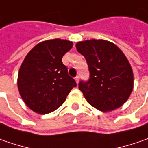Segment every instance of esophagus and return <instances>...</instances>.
<instances>
[{
	"label": "esophagus",
	"mask_w": 148,
	"mask_h": 148,
	"mask_svg": "<svg viewBox=\"0 0 148 148\" xmlns=\"http://www.w3.org/2000/svg\"><path fill=\"white\" fill-rule=\"evenodd\" d=\"M79 79H80V77H79V76H77V77H75V80H76L77 83L79 82Z\"/></svg>",
	"instance_id": "34e87169"
}]
</instances>
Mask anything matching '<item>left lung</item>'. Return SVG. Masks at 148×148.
<instances>
[{
    "label": "left lung",
    "mask_w": 148,
    "mask_h": 148,
    "mask_svg": "<svg viewBox=\"0 0 148 148\" xmlns=\"http://www.w3.org/2000/svg\"><path fill=\"white\" fill-rule=\"evenodd\" d=\"M86 58L90 77L79 89L87 102L100 111L123 105L133 90L134 75L125 55L115 44L105 40H86L76 45Z\"/></svg>",
    "instance_id": "left-lung-1"
}]
</instances>
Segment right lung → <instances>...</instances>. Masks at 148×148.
<instances>
[{"instance_id":"add662e5","label":"right lung","mask_w":148,"mask_h":148,"mask_svg":"<svg viewBox=\"0 0 148 148\" xmlns=\"http://www.w3.org/2000/svg\"><path fill=\"white\" fill-rule=\"evenodd\" d=\"M71 41L51 39L37 44L27 54L18 75V89L27 106L46 114L59 108L77 86L62 62L72 48Z\"/></svg>"}]
</instances>
